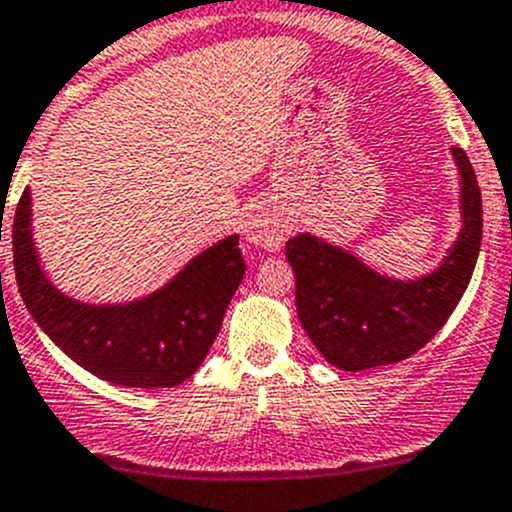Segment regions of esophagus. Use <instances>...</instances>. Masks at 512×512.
<instances>
[{
    "instance_id": "34e87169",
    "label": "esophagus",
    "mask_w": 512,
    "mask_h": 512,
    "mask_svg": "<svg viewBox=\"0 0 512 512\" xmlns=\"http://www.w3.org/2000/svg\"><path fill=\"white\" fill-rule=\"evenodd\" d=\"M285 234H288V224H285L283 214L275 211L273 206H255L250 211V216H247L245 239L252 247L278 250L283 245Z\"/></svg>"
}]
</instances>
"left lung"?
<instances>
[{"instance_id": "1", "label": "left lung", "mask_w": 512, "mask_h": 512, "mask_svg": "<svg viewBox=\"0 0 512 512\" xmlns=\"http://www.w3.org/2000/svg\"><path fill=\"white\" fill-rule=\"evenodd\" d=\"M451 155L459 170L462 229L431 273L393 278L311 232L288 239L298 319L329 365L359 372L411 357L464 296L482 245V193L467 153L451 147Z\"/></svg>"}]
</instances>
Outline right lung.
I'll list each match as a JSON object with an SVG mask.
<instances>
[{
    "label": "right lung",
    "mask_w": 512,
    "mask_h": 512,
    "mask_svg": "<svg viewBox=\"0 0 512 512\" xmlns=\"http://www.w3.org/2000/svg\"><path fill=\"white\" fill-rule=\"evenodd\" d=\"M12 250L17 288L35 324L76 365L124 388H173L199 370L247 270L239 237L229 234L147 296L119 303L78 301L40 265L30 188L15 209Z\"/></svg>",
    "instance_id": "add662e5"
}]
</instances>
